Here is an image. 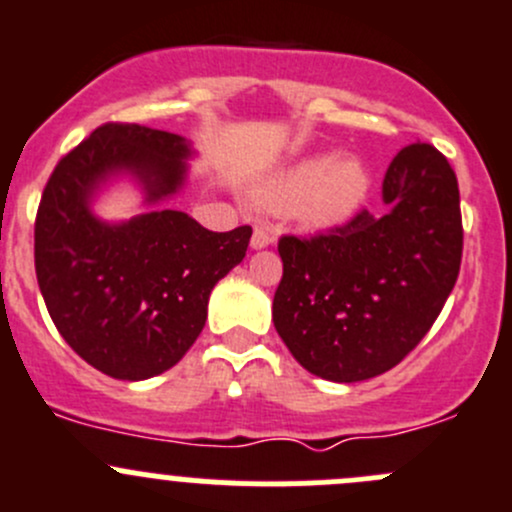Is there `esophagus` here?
Returning a JSON list of instances; mask_svg holds the SVG:
<instances>
[{
    "label": "esophagus",
    "instance_id": "obj_1",
    "mask_svg": "<svg viewBox=\"0 0 512 512\" xmlns=\"http://www.w3.org/2000/svg\"><path fill=\"white\" fill-rule=\"evenodd\" d=\"M274 241H276L274 233H271L269 228L259 226V228H256V231H253V236H251V248H253V251H261V248H269Z\"/></svg>",
    "mask_w": 512,
    "mask_h": 512
}]
</instances>
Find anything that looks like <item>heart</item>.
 <instances>
[{
  "label": "heart",
  "instance_id": "heart-1",
  "mask_svg": "<svg viewBox=\"0 0 512 512\" xmlns=\"http://www.w3.org/2000/svg\"><path fill=\"white\" fill-rule=\"evenodd\" d=\"M372 173L359 155L319 153L271 175L259 191L274 213H294L306 228H337L369 201Z\"/></svg>",
  "mask_w": 512,
  "mask_h": 512
}]
</instances>
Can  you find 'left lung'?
Here are the masks:
<instances>
[{
	"label": "left lung",
	"instance_id": "left-lung-1",
	"mask_svg": "<svg viewBox=\"0 0 512 512\" xmlns=\"http://www.w3.org/2000/svg\"><path fill=\"white\" fill-rule=\"evenodd\" d=\"M382 216L362 211L326 236L279 241L274 326L306 372L364 382L399 364L440 316L462 259L455 170L432 145L399 150Z\"/></svg>",
	"mask_w": 512,
	"mask_h": 512
}]
</instances>
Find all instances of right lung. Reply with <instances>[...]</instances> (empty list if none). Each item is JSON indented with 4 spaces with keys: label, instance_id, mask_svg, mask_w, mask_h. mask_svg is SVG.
Here are the masks:
<instances>
[{
    "label": "right lung",
    "instance_id": "add662e5",
    "mask_svg": "<svg viewBox=\"0 0 512 512\" xmlns=\"http://www.w3.org/2000/svg\"><path fill=\"white\" fill-rule=\"evenodd\" d=\"M196 148L183 135L107 123L57 163L34 223V269L67 344L102 374L140 382L193 347L213 286L243 261L251 226L203 228L168 206ZM118 182L144 211L107 222L96 201Z\"/></svg>",
    "mask_w": 512,
    "mask_h": 512
}]
</instances>
